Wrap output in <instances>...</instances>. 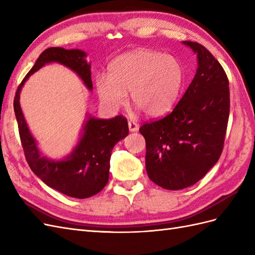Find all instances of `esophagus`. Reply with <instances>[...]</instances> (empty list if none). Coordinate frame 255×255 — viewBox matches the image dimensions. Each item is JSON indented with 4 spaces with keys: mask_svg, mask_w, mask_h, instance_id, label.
I'll use <instances>...</instances> for the list:
<instances>
[{
    "mask_svg": "<svg viewBox=\"0 0 255 255\" xmlns=\"http://www.w3.org/2000/svg\"><path fill=\"white\" fill-rule=\"evenodd\" d=\"M128 128L130 132H137L138 128H139V126H138L137 122L130 120V121H128Z\"/></svg>",
    "mask_w": 255,
    "mask_h": 255,
    "instance_id": "34e87169",
    "label": "esophagus"
}]
</instances>
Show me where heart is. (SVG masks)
Segmentation results:
<instances>
[{"mask_svg":"<svg viewBox=\"0 0 255 255\" xmlns=\"http://www.w3.org/2000/svg\"><path fill=\"white\" fill-rule=\"evenodd\" d=\"M184 81V69L173 56L150 50H135L116 57L106 76L96 86L101 101L112 109L132 102L150 117H158L174 106Z\"/></svg>","mask_w":255,"mask_h":255,"instance_id":"heart-1","label":"heart"}]
</instances>
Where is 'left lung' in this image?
I'll use <instances>...</instances> for the list:
<instances>
[{"mask_svg": "<svg viewBox=\"0 0 255 255\" xmlns=\"http://www.w3.org/2000/svg\"><path fill=\"white\" fill-rule=\"evenodd\" d=\"M183 43L197 53L194 80L171 113L139 128L146 173L169 190L196 184L217 163L230 115L229 80L222 66L202 44Z\"/></svg>", "mask_w": 255, "mask_h": 255, "instance_id": "1", "label": "left lung"}]
</instances>
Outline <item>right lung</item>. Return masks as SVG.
Listing matches in <instances>:
<instances>
[{"label":"right lung","mask_w":255,"mask_h":255,"mask_svg":"<svg viewBox=\"0 0 255 255\" xmlns=\"http://www.w3.org/2000/svg\"><path fill=\"white\" fill-rule=\"evenodd\" d=\"M86 53L81 50L49 48L36 60L25 78L22 80L13 99V110L18 122L23 152L32 171L49 187L66 196L86 199L97 195L109 182L110 159L115 144L128 134V125L122 115L113 119L89 118L84 134L71 155L54 161L40 155L36 141L30 135L20 107L19 98L23 84L45 64L55 61L70 68L79 74L91 90L90 65L85 60Z\"/></svg>","instance_id":"right-lung-1"}]
</instances>
